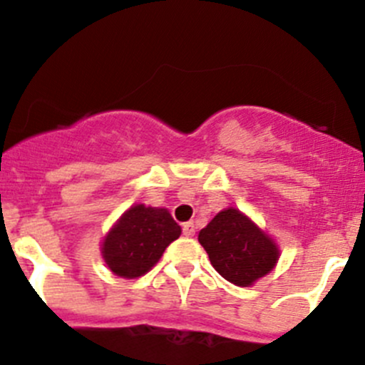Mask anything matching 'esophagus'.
I'll return each mask as SVG.
<instances>
[{
    "mask_svg": "<svg viewBox=\"0 0 365 365\" xmlns=\"http://www.w3.org/2000/svg\"><path fill=\"white\" fill-rule=\"evenodd\" d=\"M182 231H183V235H185V237H194V235H196V227H194L192 222L183 224Z\"/></svg>",
    "mask_w": 365,
    "mask_h": 365,
    "instance_id": "34e87169",
    "label": "esophagus"
}]
</instances>
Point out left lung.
I'll return each mask as SVG.
<instances>
[{"label": "left lung", "instance_id": "obj_1", "mask_svg": "<svg viewBox=\"0 0 365 365\" xmlns=\"http://www.w3.org/2000/svg\"><path fill=\"white\" fill-rule=\"evenodd\" d=\"M213 268L226 281L251 286L277 263V245L235 208L219 212L197 237Z\"/></svg>", "mask_w": 365, "mask_h": 365}]
</instances>
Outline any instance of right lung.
Wrapping results in <instances>:
<instances>
[{
	"instance_id": "obj_1",
	"label": "right lung",
	"mask_w": 365,
	"mask_h": 365,
	"mask_svg": "<svg viewBox=\"0 0 365 365\" xmlns=\"http://www.w3.org/2000/svg\"><path fill=\"white\" fill-rule=\"evenodd\" d=\"M182 230L165 208L135 205L123 213L102 245L106 263L120 277L146 274Z\"/></svg>"
}]
</instances>
